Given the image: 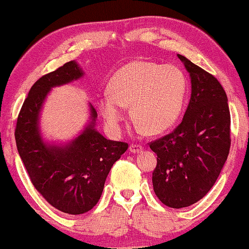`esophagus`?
I'll use <instances>...</instances> for the list:
<instances>
[{
  "label": "esophagus",
  "mask_w": 249,
  "mask_h": 249,
  "mask_svg": "<svg viewBox=\"0 0 249 249\" xmlns=\"http://www.w3.org/2000/svg\"><path fill=\"white\" fill-rule=\"evenodd\" d=\"M142 145H136V144H131L130 147H129V151L131 153H134V154H138V153L142 152Z\"/></svg>",
  "instance_id": "34e87169"
}]
</instances>
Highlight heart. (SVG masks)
Wrapping results in <instances>:
<instances>
[{
  "mask_svg": "<svg viewBox=\"0 0 249 249\" xmlns=\"http://www.w3.org/2000/svg\"><path fill=\"white\" fill-rule=\"evenodd\" d=\"M108 94L98 100L105 124L118 134L130 107L132 120L149 135L172 127L181 113L186 96V78L172 64L132 61L119 69L107 86Z\"/></svg>",
  "mask_w": 249,
  "mask_h": 249,
  "instance_id": "b5f03b06",
  "label": "heart"
}]
</instances>
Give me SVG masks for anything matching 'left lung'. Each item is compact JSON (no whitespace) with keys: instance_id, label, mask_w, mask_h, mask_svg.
Returning a JSON list of instances; mask_svg holds the SVG:
<instances>
[{"instance_id":"1","label":"left lung","mask_w":249,"mask_h":249,"mask_svg":"<svg viewBox=\"0 0 249 249\" xmlns=\"http://www.w3.org/2000/svg\"><path fill=\"white\" fill-rule=\"evenodd\" d=\"M192 94L175 131L151 142L158 155L153 188L166 206L182 209L202 199L215 183L230 149L228 97L215 77L178 54Z\"/></svg>"}]
</instances>
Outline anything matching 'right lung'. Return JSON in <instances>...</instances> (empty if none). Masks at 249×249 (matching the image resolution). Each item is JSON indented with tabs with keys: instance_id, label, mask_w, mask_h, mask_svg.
<instances>
[{
	"instance_id": "1",
	"label": "right lung",
	"mask_w": 249,
	"mask_h": 249,
	"mask_svg": "<svg viewBox=\"0 0 249 249\" xmlns=\"http://www.w3.org/2000/svg\"><path fill=\"white\" fill-rule=\"evenodd\" d=\"M84 74L73 60L39 78L23 102L15 132L18 153L34 187L51 205L73 215L96 205L111 168L128 149L127 142L110 141L97 130V112L90 103L89 119L76 137L68 142L44 137L40 117L50 91Z\"/></svg>"
}]
</instances>
